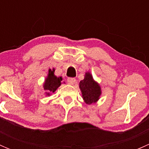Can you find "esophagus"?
Masks as SVG:
<instances>
[{
  "label": "esophagus",
  "instance_id": "34e87169",
  "mask_svg": "<svg viewBox=\"0 0 149 149\" xmlns=\"http://www.w3.org/2000/svg\"><path fill=\"white\" fill-rule=\"evenodd\" d=\"M76 82V79L74 78H68L67 79V83L69 84V85H73Z\"/></svg>",
  "mask_w": 149,
  "mask_h": 149
}]
</instances>
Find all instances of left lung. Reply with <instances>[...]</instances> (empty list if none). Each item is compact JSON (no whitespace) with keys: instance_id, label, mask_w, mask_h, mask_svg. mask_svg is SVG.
Wrapping results in <instances>:
<instances>
[{"instance_id":"1","label":"left lung","mask_w":149,"mask_h":149,"mask_svg":"<svg viewBox=\"0 0 149 149\" xmlns=\"http://www.w3.org/2000/svg\"><path fill=\"white\" fill-rule=\"evenodd\" d=\"M79 88L83 100L87 104L97 103L102 95L100 84L94 80L92 74L88 71L85 73L84 79L79 83Z\"/></svg>"}]
</instances>
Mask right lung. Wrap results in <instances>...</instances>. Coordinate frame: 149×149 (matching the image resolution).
I'll use <instances>...</instances> for the list:
<instances>
[{
  "mask_svg": "<svg viewBox=\"0 0 149 149\" xmlns=\"http://www.w3.org/2000/svg\"><path fill=\"white\" fill-rule=\"evenodd\" d=\"M55 68L48 70L47 76L45 79V81L43 83V88L45 91V97H49L52 93H54L58 87L62 84V76L58 77L55 75ZM65 83V82H63Z\"/></svg>",
  "mask_w": 149,
  "mask_h": 149,
  "instance_id": "obj_1",
  "label": "right lung"
}]
</instances>
